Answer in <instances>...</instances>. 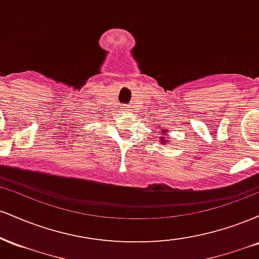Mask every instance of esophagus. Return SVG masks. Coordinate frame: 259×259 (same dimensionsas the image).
I'll use <instances>...</instances> for the list:
<instances>
[{"label": "esophagus", "mask_w": 259, "mask_h": 259, "mask_svg": "<svg viewBox=\"0 0 259 259\" xmlns=\"http://www.w3.org/2000/svg\"><path fill=\"white\" fill-rule=\"evenodd\" d=\"M121 111H124V112H126V111H129V107H121Z\"/></svg>", "instance_id": "obj_1"}]
</instances>
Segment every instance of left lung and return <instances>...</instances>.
<instances>
[{
    "label": "left lung",
    "instance_id": "8db88e82",
    "mask_svg": "<svg viewBox=\"0 0 259 259\" xmlns=\"http://www.w3.org/2000/svg\"><path fill=\"white\" fill-rule=\"evenodd\" d=\"M163 134H164V135H165V134H167L168 132H167V130H164V132H162ZM160 142H163V144H167V142H168V140L167 139H164V138H163V136H160Z\"/></svg>",
    "mask_w": 259,
    "mask_h": 259
}]
</instances>
